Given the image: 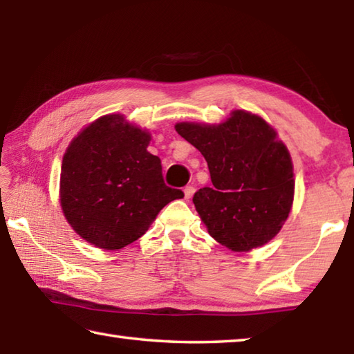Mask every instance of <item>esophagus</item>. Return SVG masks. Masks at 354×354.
<instances>
[{"instance_id":"esophagus-1","label":"esophagus","mask_w":354,"mask_h":354,"mask_svg":"<svg viewBox=\"0 0 354 354\" xmlns=\"http://www.w3.org/2000/svg\"><path fill=\"white\" fill-rule=\"evenodd\" d=\"M194 192H195V189L192 187V185H187V187H184V198L185 200H190L192 195H194Z\"/></svg>"}]
</instances>
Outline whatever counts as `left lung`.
<instances>
[{
  "mask_svg": "<svg viewBox=\"0 0 354 354\" xmlns=\"http://www.w3.org/2000/svg\"><path fill=\"white\" fill-rule=\"evenodd\" d=\"M175 129L205 156L211 173L212 187L194 195L209 234L239 253L270 242L295 194L290 153L277 131L242 109L218 124L181 122Z\"/></svg>",
  "mask_w": 354,
  "mask_h": 354,
  "instance_id": "left-lung-1",
  "label": "left lung"
}]
</instances>
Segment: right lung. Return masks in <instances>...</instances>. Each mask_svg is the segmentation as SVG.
<instances>
[{
    "label": "right lung",
    "instance_id": "right-lung-1",
    "mask_svg": "<svg viewBox=\"0 0 354 354\" xmlns=\"http://www.w3.org/2000/svg\"><path fill=\"white\" fill-rule=\"evenodd\" d=\"M151 134L109 113L87 124L65 149L59 201L68 225L101 250H122L148 231L165 205L183 198L165 185Z\"/></svg>",
    "mask_w": 354,
    "mask_h": 354
}]
</instances>
